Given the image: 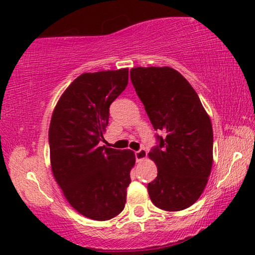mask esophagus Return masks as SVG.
<instances>
[{
  "instance_id": "esophagus-1",
  "label": "esophagus",
  "mask_w": 255,
  "mask_h": 255,
  "mask_svg": "<svg viewBox=\"0 0 255 255\" xmlns=\"http://www.w3.org/2000/svg\"><path fill=\"white\" fill-rule=\"evenodd\" d=\"M134 156H135V160H137V163H140V161L146 159L147 152L145 148H140V150L134 152Z\"/></svg>"
}]
</instances>
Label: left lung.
<instances>
[{"mask_svg": "<svg viewBox=\"0 0 255 255\" xmlns=\"http://www.w3.org/2000/svg\"><path fill=\"white\" fill-rule=\"evenodd\" d=\"M131 82L144 104L159 145L148 157L158 168L147 185L152 203L164 211L190 207L205 190L213 163V130L197 92L174 69L132 68Z\"/></svg>", "mask_w": 255, "mask_h": 255, "instance_id": "left-lung-1", "label": "left lung"}]
</instances>
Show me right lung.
Here are the masks:
<instances>
[{
	"instance_id": "right-lung-1",
	"label": "right lung",
	"mask_w": 255,
	"mask_h": 255,
	"mask_svg": "<svg viewBox=\"0 0 255 255\" xmlns=\"http://www.w3.org/2000/svg\"><path fill=\"white\" fill-rule=\"evenodd\" d=\"M128 69L82 74L63 92L49 128L51 170L68 203L92 220L112 219L124 210L131 150L99 146L110 104L125 90Z\"/></svg>"
}]
</instances>
